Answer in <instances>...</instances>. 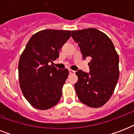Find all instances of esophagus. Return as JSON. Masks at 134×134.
<instances>
[{
  "label": "esophagus",
  "instance_id": "34e87169",
  "mask_svg": "<svg viewBox=\"0 0 134 134\" xmlns=\"http://www.w3.org/2000/svg\"><path fill=\"white\" fill-rule=\"evenodd\" d=\"M69 72L70 74H73L75 73V71H74V70H71V69H69Z\"/></svg>",
  "mask_w": 134,
  "mask_h": 134
}]
</instances>
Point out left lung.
<instances>
[{
    "instance_id": "obj_1",
    "label": "left lung",
    "mask_w": 134,
    "mask_h": 134,
    "mask_svg": "<svg viewBox=\"0 0 134 134\" xmlns=\"http://www.w3.org/2000/svg\"><path fill=\"white\" fill-rule=\"evenodd\" d=\"M71 37L78 43L84 59L90 57L89 74L76 72L74 84L79 99L88 106H104L112 96L119 79V55L110 38L96 28L72 30Z\"/></svg>"
}]
</instances>
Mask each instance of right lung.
<instances>
[{
    "label": "right lung",
    "mask_w": 134,
    "mask_h": 134,
    "mask_svg": "<svg viewBox=\"0 0 134 134\" xmlns=\"http://www.w3.org/2000/svg\"><path fill=\"white\" fill-rule=\"evenodd\" d=\"M71 37V30L46 29L32 35L21 55L19 79L22 93L31 106L47 110L55 106L69 71L57 69L50 63L59 57V51Z\"/></svg>",
    "instance_id": "add662e5"
}]
</instances>
